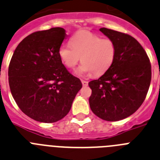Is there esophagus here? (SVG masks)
<instances>
[{
	"label": "esophagus",
	"instance_id": "34e87169",
	"mask_svg": "<svg viewBox=\"0 0 160 160\" xmlns=\"http://www.w3.org/2000/svg\"><path fill=\"white\" fill-rule=\"evenodd\" d=\"M81 82H82V83L83 87H87V86L88 85V82L87 81H85V80H82V79Z\"/></svg>",
	"mask_w": 160,
	"mask_h": 160
}]
</instances>
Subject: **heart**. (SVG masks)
<instances>
[{
	"label": "heart",
	"mask_w": 160,
	"mask_h": 160,
	"mask_svg": "<svg viewBox=\"0 0 160 160\" xmlns=\"http://www.w3.org/2000/svg\"><path fill=\"white\" fill-rule=\"evenodd\" d=\"M58 54L62 63L69 69H73L79 61H82L76 71L77 74L94 73L99 76L112 65L117 56V45L112 39H102L91 31H82L73 35L70 43H62Z\"/></svg>",
	"instance_id": "obj_1"
}]
</instances>
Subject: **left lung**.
Wrapping results in <instances>:
<instances>
[{"mask_svg":"<svg viewBox=\"0 0 160 160\" xmlns=\"http://www.w3.org/2000/svg\"><path fill=\"white\" fill-rule=\"evenodd\" d=\"M99 31L117 45V56L110 69L89 82L91 111L101 119L117 121L131 116L142 104L151 80L147 52L133 37L108 28Z\"/></svg>","mask_w":160,"mask_h":160,"instance_id":"left-lung-1","label":"left lung"}]
</instances>
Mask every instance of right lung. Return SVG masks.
<instances>
[{
    "instance_id": "1",
    "label": "right lung",
    "mask_w": 160,
    "mask_h": 160,
    "mask_svg": "<svg viewBox=\"0 0 160 160\" xmlns=\"http://www.w3.org/2000/svg\"><path fill=\"white\" fill-rule=\"evenodd\" d=\"M66 36L61 27L34 32L19 43L9 63L12 95L35 121L53 123L64 118L82 87L60 59L59 48Z\"/></svg>"
}]
</instances>
